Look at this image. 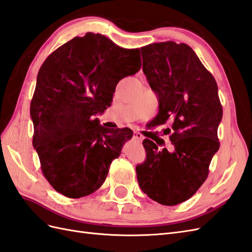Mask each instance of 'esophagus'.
I'll return each mask as SVG.
<instances>
[{"label": "esophagus", "mask_w": 252, "mask_h": 252, "mask_svg": "<svg viewBox=\"0 0 252 252\" xmlns=\"http://www.w3.org/2000/svg\"><path fill=\"white\" fill-rule=\"evenodd\" d=\"M133 137H134V139H136L137 141H139V143H140V141H143V139H144V136L139 132H134Z\"/></svg>", "instance_id": "esophagus-1"}]
</instances>
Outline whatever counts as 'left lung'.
Masks as SVG:
<instances>
[{"label":"left lung","instance_id":"obj_1","mask_svg":"<svg viewBox=\"0 0 252 252\" xmlns=\"http://www.w3.org/2000/svg\"><path fill=\"white\" fill-rule=\"evenodd\" d=\"M143 71L158 99L156 125L171 120L170 149L144 139L146 159L136 166L139 188L163 205L195 195L219 149L222 106L217 83L186 43L157 42L140 48Z\"/></svg>","mask_w":252,"mask_h":252}]
</instances>
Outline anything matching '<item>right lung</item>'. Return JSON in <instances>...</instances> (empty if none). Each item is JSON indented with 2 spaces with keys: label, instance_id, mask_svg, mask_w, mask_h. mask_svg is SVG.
<instances>
[{
  "label": "right lung",
  "instance_id": "add662e5",
  "mask_svg": "<svg viewBox=\"0 0 252 252\" xmlns=\"http://www.w3.org/2000/svg\"><path fill=\"white\" fill-rule=\"evenodd\" d=\"M140 67L139 49L94 33L74 37L43 62L31 102L33 146L56 191L76 199L104 183L133 131L109 130L94 116L111 106L118 82Z\"/></svg>",
  "mask_w": 252,
  "mask_h": 252
}]
</instances>
